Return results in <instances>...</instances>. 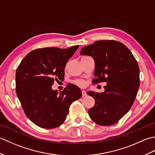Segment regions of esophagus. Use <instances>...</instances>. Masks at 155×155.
<instances>
[{
    "label": "esophagus",
    "mask_w": 155,
    "mask_h": 155,
    "mask_svg": "<svg viewBox=\"0 0 155 155\" xmlns=\"http://www.w3.org/2000/svg\"><path fill=\"white\" fill-rule=\"evenodd\" d=\"M82 95H83V97H85L87 96V92L85 91H82Z\"/></svg>",
    "instance_id": "34e87169"
}]
</instances>
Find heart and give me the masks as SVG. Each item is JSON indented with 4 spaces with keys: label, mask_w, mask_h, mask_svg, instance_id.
Masks as SVG:
<instances>
[{
    "label": "heart",
    "mask_w": 155,
    "mask_h": 155,
    "mask_svg": "<svg viewBox=\"0 0 155 155\" xmlns=\"http://www.w3.org/2000/svg\"><path fill=\"white\" fill-rule=\"evenodd\" d=\"M75 83L77 84L78 86H81V87L84 86V81H82V80H78V81H77L75 82Z\"/></svg>",
    "instance_id": "obj_1"
}]
</instances>
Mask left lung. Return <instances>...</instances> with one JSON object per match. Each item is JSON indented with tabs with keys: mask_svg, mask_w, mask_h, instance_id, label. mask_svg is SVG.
<instances>
[{
	"mask_svg": "<svg viewBox=\"0 0 155 155\" xmlns=\"http://www.w3.org/2000/svg\"><path fill=\"white\" fill-rule=\"evenodd\" d=\"M81 55L94 59L93 83L106 82L101 93L88 91L94 106L88 109L91 118L102 126L117 123L133 106L139 88V67L132 52L116 41H98L81 49Z\"/></svg>",
	"mask_w": 155,
	"mask_h": 155,
	"instance_id": "1",
	"label": "left lung"
}]
</instances>
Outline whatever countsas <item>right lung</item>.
I'll list each match as a JSON object with an SVG mask.
<instances>
[{"label":"right lung","instance_id":"1","mask_svg":"<svg viewBox=\"0 0 155 155\" xmlns=\"http://www.w3.org/2000/svg\"><path fill=\"white\" fill-rule=\"evenodd\" d=\"M78 47L36 49L22 59L16 69V94L25 114L37 126H60L71 103L82 97L81 89L74 84L68 85L61 93L52 89L54 79L64 78L68 58Z\"/></svg>","mask_w":155,"mask_h":155}]
</instances>
